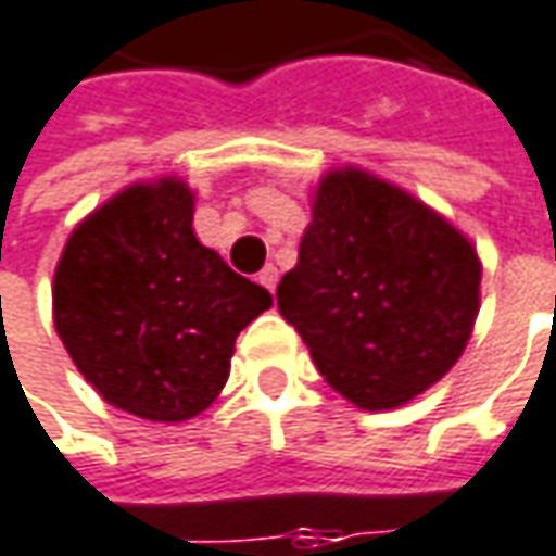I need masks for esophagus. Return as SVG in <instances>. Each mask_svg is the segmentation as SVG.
<instances>
[{"mask_svg":"<svg viewBox=\"0 0 556 556\" xmlns=\"http://www.w3.org/2000/svg\"><path fill=\"white\" fill-rule=\"evenodd\" d=\"M277 279H279V270L274 267V264H267V267H264V270L257 274V282H261V286H267L270 292L277 289Z\"/></svg>","mask_w":556,"mask_h":556,"instance_id":"obj_1","label":"esophagus"}]
</instances>
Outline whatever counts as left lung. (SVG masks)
<instances>
[{"label": "left lung", "mask_w": 556, "mask_h": 556, "mask_svg": "<svg viewBox=\"0 0 556 556\" xmlns=\"http://www.w3.org/2000/svg\"><path fill=\"white\" fill-rule=\"evenodd\" d=\"M472 242L408 191L333 169L317 181L299 264L279 279V314L324 380L368 412L438 383L478 317Z\"/></svg>", "instance_id": "1"}]
</instances>
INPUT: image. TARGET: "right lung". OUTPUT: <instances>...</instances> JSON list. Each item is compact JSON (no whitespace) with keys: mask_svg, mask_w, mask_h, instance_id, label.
Instances as JSON below:
<instances>
[{"mask_svg":"<svg viewBox=\"0 0 556 556\" xmlns=\"http://www.w3.org/2000/svg\"><path fill=\"white\" fill-rule=\"evenodd\" d=\"M194 194L141 181L90 213L62 248L52 320L87 383L148 421H185L219 396L236 337L274 305L198 242Z\"/></svg>","mask_w":556,"mask_h":556,"instance_id":"obj_1","label":"right lung"}]
</instances>
